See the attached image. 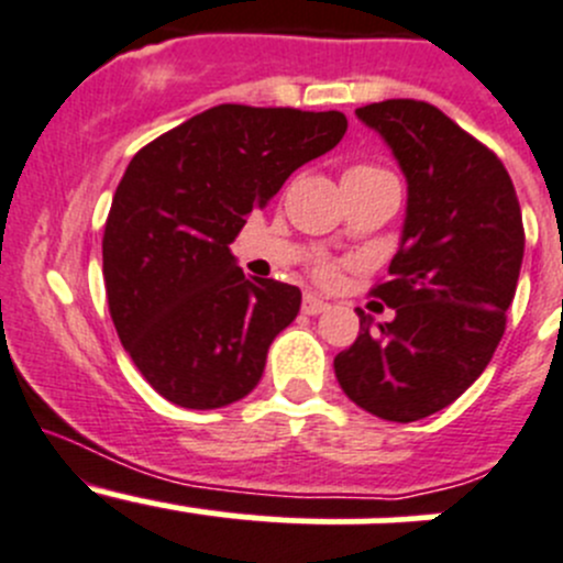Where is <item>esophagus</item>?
<instances>
[{
    "mask_svg": "<svg viewBox=\"0 0 563 563\" xmlns=\"http://www.w3.org/2000/svg\"><path fill=\"white\" fill-rule=\"evenodd\" d=\"M328 303L322 298H317V295H303V311L306 314H320V311H325Z\"/></svg>",
    "mask_w": 563,
    "mask_h": 563,
    "instance_id": "1",
    "label": "esophagus"
}]
</instances>
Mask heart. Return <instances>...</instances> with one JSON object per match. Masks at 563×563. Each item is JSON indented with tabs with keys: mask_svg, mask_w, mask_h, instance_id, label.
<instances>
[{
	"mask_svg": "<svg viewBox=\"0 0 563 563\" xmlns=\"http://www.w3.org/2000/svg\"><path fill=\"white\" fill-rule=\"evenodd\" d=\"M347 175H355V177H372V175H388V172L375 169V166L358 164V166H350ZM347 175H344V177H347ZM314 274H317V279L328 282V279H333V276H336V268H333V265H328V263H320V265H317V268H314Z\"/></svg>",
	"mask_w": 563,
	"mask_h": 563,
	"instance_id": "heart-1",
	"label": "heart"
}]
</instances>
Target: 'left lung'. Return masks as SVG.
I'll return each mask as SVG.
<instances>
[{
	"mask_svg": "<svg viewBox=\"0 0 563 563\" xmlns=\"http://www.w3.org/2000/svg\"><path fill=\"white\" fill-rule=\"evenodd\" d=\"M391 147L405 180L402 238L372 295L391 322L358 311L361 331L333 358L342 391L386 421L427 419L484 372L520 279L522 213L498 155L424 100L355 109Z\"/></svg>",
	"mask_w": 563,
	"mask_h": 563,
	"instance_id": "left-lung-1",
	"label": "left lung"
}]
</instances>
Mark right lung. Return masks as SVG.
<instances>
[{
    "mask_svg": "<svg viewBox=\"0 0 563 563\" xmlns=\"http://www.w3.org/2000/svg\"><path fill=\"white\" fill-rule=\"evenodd\" d=\"M344 131L342 111L221 103L133 155L106 219L103 279L117 336L161 397L213 410L257 386L300 289L249 279L230 243Z\"/></svg>",
    "mask_w": 563,
    "mask_h": 563,
    "instance_id": "right-lung-1",
    "label": "right lung"
}]
</instances>
